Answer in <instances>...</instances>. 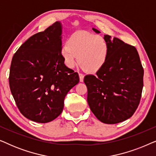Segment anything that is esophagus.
<instances>
[{
  "mask_svg": "<svg viewBox=\"0 0 156 156\" xmlns=\"http://www.w3.org/2000/svg\"><path fill=\"white\" fill-rule=\"evenodd\" d=\"M79 76H80V81L81 82H82L83 81H84V74L80 73V74H79Z\"/></svg>",
  "mask_w": 156,
  "mask_h": 156,
  "instance_id": "1",
  "label": "esophagus"
}]
</instances>
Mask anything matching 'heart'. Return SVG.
Returning a JSON list of instances; mask_svg holds the SVG:
<instances>
[{"mask_svg":"<svg viewBox=\"0 0 156 156\" xmlns=\"http://www.w3.org/2000/svg\"><path fill=\"white\" fill-rule=\"evenodd\" d=\"M65 64L72 68L79 62L85 71L94 73L105 65L109 54L107 42L101 36L87 31H76L61 50Z\"/></svg>","mask_w":156,"mask_h":156,"instance_id":"heart-1","label":"heart"}]
</instances>
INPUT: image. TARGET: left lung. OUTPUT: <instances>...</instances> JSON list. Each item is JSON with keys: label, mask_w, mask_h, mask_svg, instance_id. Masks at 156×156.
Wrapping results in <instances>:
<instances>
[{"label": "left lung", "mask_w": 156, "mask_h": 156, "mask_svg": "<svg viewBox=\"0 0 156 156\" xmlns=\"http://www.w3.org/2000/svg\"><path fill=\"white\" fill-rule=\"evenodd\" d=\"M104 38L109 47L107 61L97 75L85 76L84 82L91 112L101 122L114 124L129 119L138 108L144 71L135 47L108 35Z\"/></svg>", "instance_id": "obj_1"}]
</instances>
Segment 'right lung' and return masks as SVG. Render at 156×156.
Masks as SVG:
<instances>
[{"instance_id": "obj_1", "label": "right lung", "mask_w": 156, "mask_h": 156, "mask_svg": "<svg viewBox=\"0 0 156 156\" xmlns=\"http://www.w3.org/2000/svg\"><path fill=\"white\" fill-rule=\"evenodd\" d=\"M62 32L61 23H55L31 36L12 57L10 91L21 114L35 122L59 116L65 96L80 82L77 72L64 63Z\"/></svg>"}]
</instances>
